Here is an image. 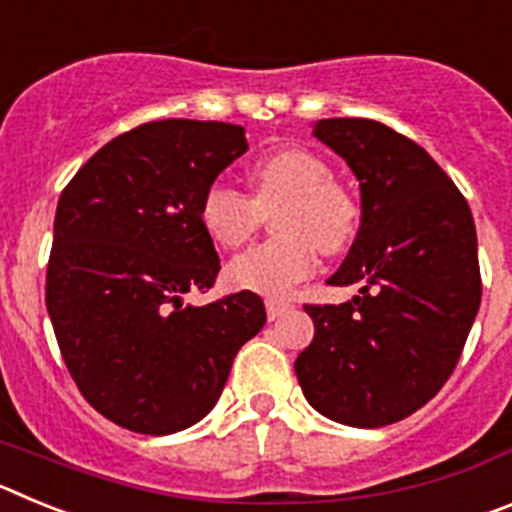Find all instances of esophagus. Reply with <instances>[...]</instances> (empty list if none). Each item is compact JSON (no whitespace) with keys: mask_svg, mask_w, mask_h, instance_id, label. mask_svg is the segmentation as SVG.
<instances>
[{"mask_svg":"<svg viewBox=\"0 0 512 512\" xmlns=\"http://www.w3.org/2000/svg\"><path fill=\"white\" fill-rule=\"evenodd\" d=\"M287 310H289V302L274 300V297H271V300H266V315H269V320H277L279 315H284Z\"/></svg>","mask_w":512,"mask_h":512,"instance_id":"34e87169","label":"esophagus"}]
</instances>
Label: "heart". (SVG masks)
Returning a JSON list of instances; mask_svg holds the SVG:
<instances>
[{
	"instance_id": "obj_1",
	"label": "heart",
	"mask_w": 512,
	"mask_h": 512,
	"mask_svg": "<svg viewBox=\"0 0 512 512\" xmlns=\"http://www.w3.org/2000/svg\"><path fill=\"white\" fill-rule=\"evenodd\" d=\"M251 197L228 184H212L202 197L200 220L217 246L238 248L274 215L279 238L248 248L225 269L230 287L256 295H287L315 269V248L325 256L351 246L359 205L333 182L328 161L307 148H279L248 171Z\"/></svg>"
}]
</instances>
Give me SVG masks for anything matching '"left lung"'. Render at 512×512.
<instances>
[{
  "label": "left lung",
  "instance_id": "left-lung-1",
  "mask_svg": "<svg viewBox=\"0 0 512 512\" xmlns=\"http://www.w3.org/2000/svg\"><path fill=\"white\" fill-rule=\"evenodd\" d=\"M359 179L361 225L333 287L305 305L315 338L295 372L312 408L354 428L408 418L454 372L482 300L477 230L464 194L415 140L364 117L315 125Z\"/></svg>",
  "mask_w": 512,
  "mask_h": 512
}]
</instances>
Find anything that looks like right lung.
I'll return each instance as SVG.
<instances>
[{"mask_svg": "<svg viewBox=\"0 0 512 512\" xmlns=\"http://www.w3.org/2000/svg\"><path fill=\"white\" fill-rule=\"evenodd\" d=\"M246 151L241 125L146 122L99 148L61 192L45 307L84 400L128 431L166 436L205 418L238 348L264 328V302L246 289L182 302L215 284L200 205Z\"/></svg>", "mask_w": 512, "mask_h": 512, "instance_id": "add662e5", "label": "right lung"}]
</instances>
